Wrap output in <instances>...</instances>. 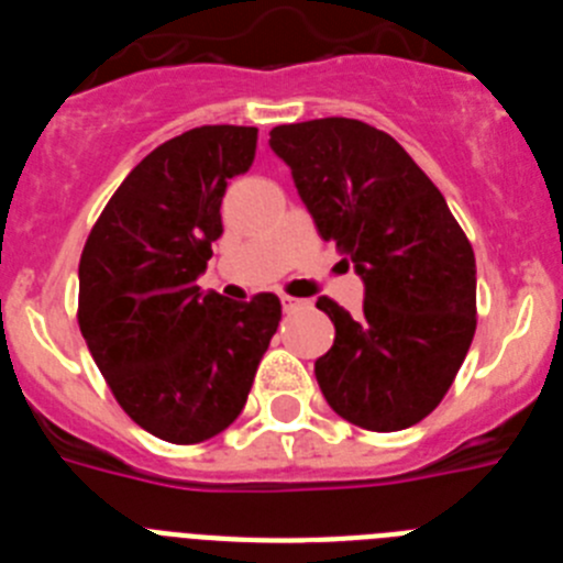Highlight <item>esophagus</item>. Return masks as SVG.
<instances>
[{"label":"esophagus","mask_w":563,"mask_h":563,"mask_svg":"<svg viewBox=\"0 0 563 563\" xmlns=\"http://www.w3.org/2000/svg\"><path fill=\"white\" fill-rule=\"evenodd\" d=\"M307 301H301V298H292V296H282V307H285V312H296L298 307H305Z\"/></svg>","instance_id":"34e87169"}]
</instances>
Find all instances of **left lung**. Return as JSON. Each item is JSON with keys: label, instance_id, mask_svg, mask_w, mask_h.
<instances>
[{"label": "left lung", "instance_id": "1", "mask_svg": "<svg viewBox=\"0 0 563 563\" xmlns=\"http://www.w3.org/2000/svg\"><path fill=\"white\" fill-rule=\"evenodd\" d=\"M318 233L363 278V312L318 298L335 341L316 380L343 420L409 429L440 406L476 332V258L440 188L406 148L352 118L276 126ZM343 258V262H346Z\"/></svg>", "mask_w": 563, "mask_h": 563}]
</instances>
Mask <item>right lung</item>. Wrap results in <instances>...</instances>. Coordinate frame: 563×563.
I'll use <instances>...</instances> for the list:
<instances>
[{
    "label": "right lung",
    "mask_w": 563,
    "mask_h": 563,
    "mask_svg": "<svg viewBox=\"0 0 563 563\" xmlns=\"http://www.w3.org/2000/svg\"><path fill=\"white\" fill-rule=\"evenodd\" d=\"M253 126H200L146 154L89 231L78 327L114 400L174 445L225 431L245 409L282 301L202 292L228 180L256 157Z\"/></svg>",
    "instance_id": "add662e5"
}]
</instances>
